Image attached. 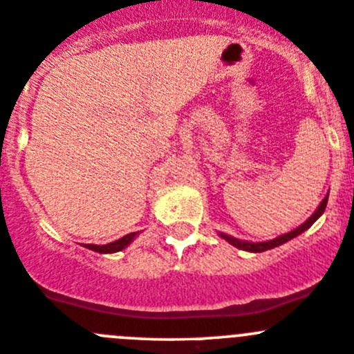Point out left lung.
<instances>
[{
	"label": "left lung",
	"mask_w": 354,
	"mask_h": 354,
	"mask_svg": "<svg viewBox=\"0 0 354 354\" xmlns=\"http://www.w3.org/2000/svg\"><path fill=\"white\" fill-rule=\"evenodd\" d=\"M327 201H328V195H327V197L324 198V201L320 202V205H318V209H317V211H315V214L311 216V218H308L306 221L303 223V225H301V226H297V228H296V230H292V232H289V233H283V235L277 236V239H273V240H268V242H256V243H254V242H243V240L233 239V236L223 235V233H221V236H223V239H225V240H228V242L232 243V245L239 247V249H243V250H249V252H263V250L273 249V247H279V245H282V243L289 242L290 239H294V236L301 235V233H303L304 230H308V228H310V226L313 225V223L317 221V219L320 218L322 214H324L325 207H327Z\"/></svg>",
	"instance_id": "8db88e82"
}]
</instances>
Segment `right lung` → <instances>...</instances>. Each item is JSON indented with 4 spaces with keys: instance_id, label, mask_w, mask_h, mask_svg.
Masks as SVG:
<instances>
[{
    "instance_id": "add662e5",
    "label": "right lung",
    "mask_w": 354,
    "mask_h": 354,
    "mask_svg": "<svg viewBox=\"0 0 354 354\" xmlns=\"http://www.w3.org/2000/svg\"><path fill=\"white\" fill-rule=\"evenodd\" d=\"M136 236V233H128L126 236H122V239L115 240V242H111L107 243V245H93V243H86L84 247H88V249L95 250V252H100V254H111V252H118V250H122L126 245H128L129 242H131L133 239Z\"/></svg>"
}]
</instances>
